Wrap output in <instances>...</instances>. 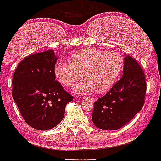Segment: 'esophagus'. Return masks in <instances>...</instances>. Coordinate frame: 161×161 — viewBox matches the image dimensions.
I'll return each mask as SVG.
<instances>
[{"instance_id":"34e87169","label":"esophagus","mask_w":161,"mask_h":161,"mask_svg":"<svg viewBox=\"0 0 161 161\" xmlns=\"http://www.w3.org/2000/svg\"><path fill=\"white\" fill-rule=\"evenodd\" d=\"M86 98L90 99L91 102H94V100H95V99H94V97H86Z\"/></svg>"}]
</instances>
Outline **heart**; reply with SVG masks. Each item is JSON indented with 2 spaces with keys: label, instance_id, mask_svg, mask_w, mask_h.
<instances>
[{
  "label": "heart",
  "instance_id": "b5f03b06",
  "mask_svg": "<svg viewBox=\"0 0 161 161\" xmlns=\"http://www.w3.org/2000/svg\"><path fill=\"white\" fill-rule=\"evenodd\" d=\"M122 68L123 59L116 52L86 48L74 53L69 63L58 62L54 67V74L67 88L74 87L83 74L85 80L76 86L75 92L86 94L96 90L102 93L114 86Z\"/></svg>",
  "mask_w": 161,
  "mask_h": 161
}]
</instances>
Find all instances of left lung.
I'll use <instances>...</instances> for the list:
<instances>
[{
    "label": "left lung",
    "instance_id": "left-lung-1",
    "mask_svg": "<svg viewBox=\"0 0 161 161\" xmlns=\"http://www.w3.org/2000/svg\"><path fill=\"white\" fill-rule=\"evenodd\" d=\"M147 83L141 66L134 58H125L123 76L104 96L94 103L93 122L101 130H119L141 111Z\"/></svg>",
    "mask_w": 161,
    "mask_h": 161
}]
</instances>
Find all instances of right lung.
Here are the masks:
<instances>
[{
  "instance_id": "obj_1",
  "label": "right lung",
  "mask_w": 161,
  "mask_h": 161,
  "mask_svg": "<svg viewBox=\"0 0 161 161\" xmlns=\"http://www.w3.org/2000/svg\"><path fill=\"white\" fill-rule=\"evenodd\" d=\"M53 49L23 58L12 80V97L26 123L37 130H51L62 121L73 96L55 80Z\"/></svg>"
}]
</instances>
